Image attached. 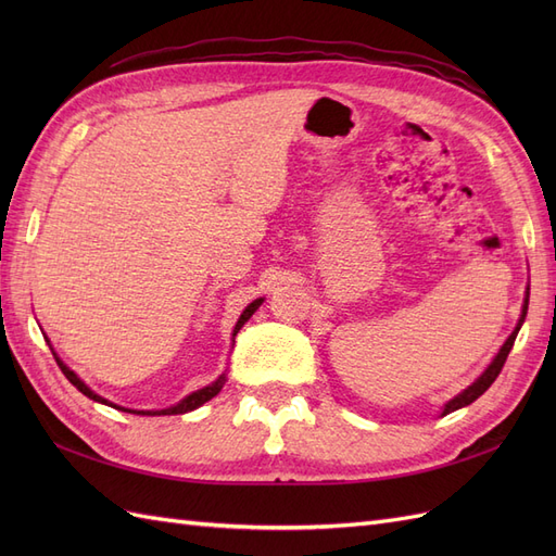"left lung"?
Returning <instances> with one entry per match:
<instances>
[{"mask_svg": "<svg viewBox=\"0 0 556 556\" xmlns=\"http://www.w3.org/2000/svg\"><path fill=\"white\" fill-rule=\"evenodd\" d=\"M527 311H529V288H527V294H525V304H521V315H519V319H517V327L513 329V333L508 336L506 343L501 345V350L496 352V357L490 362V366H486L484 371L466 387V390H462L457 396H452V399L445 403L441 415H447V413H454V410H459V408L468 406V403H473L478 396H482L486 390H490L492 382H494L496 376L501 374L503 364H506V359H508V352L513 350V343H515V339H517V333H519L521 325H525Z\"/></svg>", "mask_w": 556, "mask_h": 556, "instance_id": "8db88e82", "label": "left lung"}]
</instances>
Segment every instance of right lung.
<instances>
[{"label":"right lung","instance_id":"obj_1","mask_svg":"<svg viewBox=\"0 0 556 556\" xmlns=\"http://www.w3.org/2000/svg\"><path fill=\"white\" fill-rule=\"evenodd\" d=\"M262 301H264V296H260V299H255L252 301V304H248L245 306V311L241 313V317H239V323H237V327H233V331H231V345H233V336H237L239 331H241V327L248 323V319L255 315V311L262 306ZM46 343L50 345V341L46 339ZM50 350H53V345H50ZM53 357H55V362H58V366L62 368V374L66 376V380H70L78 392H83L86 394L88 399H92V401H97V403H104V406H111V408H115V410H123V413H134V415H182V413H190V410H197L199 406H204L206 401H211L213 396H217L220 394V390L225 387V382H227V374H223V376H217L211 384H206V387H201V390H197V392H192V394H188L185 399H180L178 403H174V406H169V408H162V410H134V408H125V406H115V403H111L109 399H104V396H99L97 392H92L90 387L83 382L70 366H66L60 357H58V352L53 350Z\"/></svg>","mask_w":556,"mask_h":556}]
</instances>
